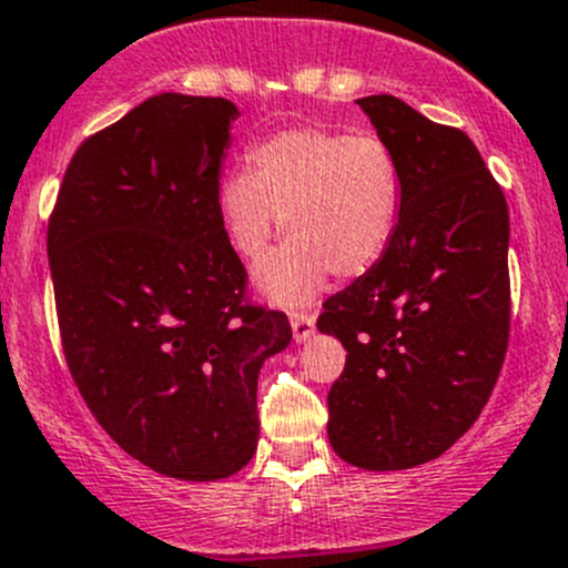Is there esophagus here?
Listing matches in <instances>:
<instances>
[{"label": "esophagus", "instance_id": "34e87169", "mask_svg": "<svg viewBox=\"0 0 568 568\" xmlns=\"http://www.w3.org/2000/svg\"><path fill=\"white\" fill-rule=\"evenodd\" d=\"M291 329H294V341H311V335L316 332V318L311 313H294L291 316Z\"/></svg>", "mask_w": 568, "mask_h": 568}]
</instances>
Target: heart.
<instances>
[{
  "instance_id": "heart-1",
  "label": "heart",
  "mask_w": 568,
  "mask_h": 568,
  "mask_svg": "<svg viewBox=\"0 0 568 568\" xmlns=\"http://www.w3.org/2000/svg\"><path fill=\"white\" fill-rule=\"evenodd\" d=\"M227 244L257 261L280 227L288 242L263 257L255 285L283 307L307 305L329 272L352 280L385 257L400 216V170L374 134L291 129L250 151L216 192Z\"/></svg>"
}]
</instances>
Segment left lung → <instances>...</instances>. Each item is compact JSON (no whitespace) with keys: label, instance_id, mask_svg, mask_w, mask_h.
<instances>
[{"label":"left lung","instance_id":"8db88e82","mask_svg":"<svg viewBox=\"0 0 568 568\" xmlns=\"http://www.w3.org/2000/svg\"><path fill=\"white\" fill-rule=\"evenodd\" d=\"M400 170L385 257L324 302L318 329L346 348L326 395L343 462L409 469L478 420L511 326L508 205L478 148L395 95L357 99Z\"/></svg>","mask_w":568,"mask_h":568}]
</instances>
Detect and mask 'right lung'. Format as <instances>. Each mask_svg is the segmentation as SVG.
I'll return each mask as SVG.
<instances>
[{
  "label": "right lung",
  "mask_w": 568,
  "mask_h": 568,
  "mask_svg": "<svg viewBox=\"0 0 568 568\" xmlns=\"http://www.w3.org/2000/svg\"><path fill=\"white\" fill-rule=\"evenodd\" d=\"M236 114L142 101L77 148L45 236L73 385L125 454L181 480L252 459L257 374L291 343L288 316L250 300L216 211Z\"/></svg>",
  "instance_id": "right-lung-1"
}]
</instances>
